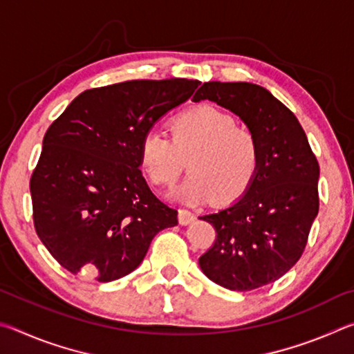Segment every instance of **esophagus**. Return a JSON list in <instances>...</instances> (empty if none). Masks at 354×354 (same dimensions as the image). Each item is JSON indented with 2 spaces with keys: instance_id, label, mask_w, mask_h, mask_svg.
<instances>
[{
  "instance_id": "34e87169",
  "label": "esophagus",
  "mask_w": 354,
  "mask_h": 354,
  "mask_svg": "<svg viewBox=\"0 0 354 354\" xmlns=\"http://www.w3.org/2000/svg\"><path fill=\"white\" fill-rule=\"evenodd\" d=\"M178 220L181 225H190L192 221L195 220V215L192 214L187 209H179L178 211Z\"/></svg>"
}]
</instances>
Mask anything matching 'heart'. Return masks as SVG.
<instances>
[{"mask_svg": "<svg viewBox=\"0 0 354 354\" xmlns=\"http://www.w3.org/2000/svg\"><path fill=\"white\" fill-rule=\"evenodd\" d=\"M170 139L158 131L142 137L139 164L159 187H170L187 162L190 176L176 195L189 205L214 200L230 205L247 194L261 167V145L253 131L217 107L203 104L171 120Z\"/></svg>", "mask_w": 354, "mask_h": 354, "instance_id": "1", "label": "heart"}]
</instances>
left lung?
Listing matches in <instances>:
<instances>
[{
  "label": "left lung",
  "mask_w": 354,
  "mask_h": 354,
  "mask_svg": "<svg viewBox=\"0 0 354 354\" xmlns=\"http://www.w3.org/2000/svg\"><path fill=\"white\" fill-rule=\"evenodd\" d=\"M209 100L242 120L261 145V167L247 194L200 217L217 237L200 257L206 277L247 292L279 279L295 266L319 214V162L297 117L251 82H205L195 103Z\"/></svg>",
  "instance_id": "1"
}]
</instances>
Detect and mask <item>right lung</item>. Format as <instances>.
Masks as SVG:
<instances>
[{"label": "right lung", "mask_w": 354, "mask_h": 354, "mask_svg": "<svg viewBox=\"0 0 354 354\" xmlns=\"http://www.w3.org/2000/svg\"><path fill=\"white\" fill-rule=\"evenodd\" d=\"M200 81H127L71 101L44 137L31 176L34 226L51 256L100 283L129 274L178 211L149 190L139 170L142 137L187 101Z\"/></svg>", "instance_id": "add662e5"}]
</instances>
